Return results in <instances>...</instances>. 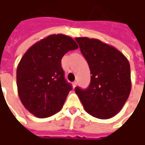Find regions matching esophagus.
Masks as SVG:
<instances>
[{
    "instance_id": "obj_1",
    "label": "esophagus",
    "mask_w": 145,
    "mask_h": 145,
    "mask_svg": "<svg viewBox=\"0 0 145 145\" xmlns=\"http://www.w3.org/2000/svg\"><path fill=\"white\" fill-rule=\"evenodd\" d=\"M76 85H77V82H76V81L72 82V87H73V88H75V87L76 86Z\"/></svg>"
}]
</instances>
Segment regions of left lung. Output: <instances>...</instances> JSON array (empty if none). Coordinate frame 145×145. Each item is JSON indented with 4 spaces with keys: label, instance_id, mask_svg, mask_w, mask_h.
I'll list each match as a JSON object with an SVG mask.
<instances>
[{
    "label": "left lung",
    "instance_id": "obj_1",
    "mask_svg": "<svg viewBox=\"0 0 145 145\" xmlns=\"http://www.w3.org/2000/svg\"><path fill=\"white\" fill-rule=\"evenodd\" d=\"M75 39L91 74L89 87H76V93L89 114L101 120L112 118L123 108L131 92L130 64L123 53L107 43L87 37Z\"/></svg>",
    "mask_w": 145,
    "mask_h": 145
}]
</instances>
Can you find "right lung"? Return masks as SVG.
I'll use <instances>...</instances> for the list:
<instances>
[{
  "instance_id": "right-lung-1",
  "label": "right lung",
  "mask_w": 145,
  "mask_h": 145,
  "mask_svg": "<svg viewBox=\"0 0 145 145\" xmlns=\"http://www.w3.org/2000/svg\"><path fill=\"white\" fill-rule=\"evenodd\" d=\"M78 45L65 35H52L32 45L17 69V86L25 109L38 118L59 111L72 86L64 78L61 59Z\"/></svg>"
}]
</instances>
